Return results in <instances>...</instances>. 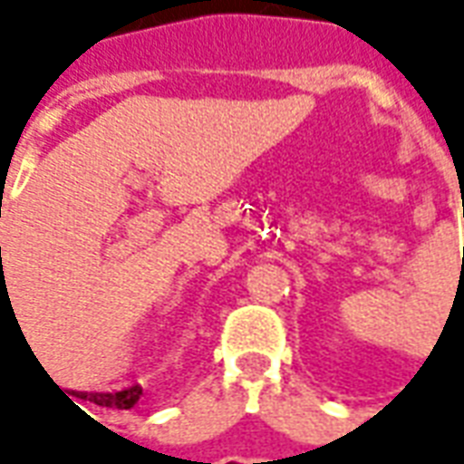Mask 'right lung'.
<instances>
[{
    "mask_svg": "<svg viewBox=\"0 0 464 464\" xmlns=\"http://www.w3.org/2000/svg\"><path fill=\"white\" fill-rule=\"evenodd\" d=\"M143 395L141 385H131V388L114 390V392H79L76 398L86 400V402H94V405H102V408H114V410H131L139 398ZM74 402V400H72ZM76 405V402H74ZM79 408V405H76ZM82 410V408H79ZM84 412V410H82ZM86 415V412H84Z\"/></svg>",
    "mask_w": 464,
    "mask_h": 464,
    "instance_id": "1",
    "label": "right lung"
}]
</instances>
